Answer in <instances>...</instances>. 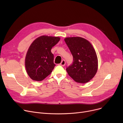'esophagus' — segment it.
Segmentation results:
<instances>
[{
    "label": "esophagus",
    "instance_id": "34e87169",
    "mask_svg": "<svg viewBox=\"0 0 123 123\" xmlns=\"http://www.w3.org/2000/svg\"><path fill=\"white\" fill-rule=\"evenodd\" d=\"M65 64H66V62H65V61L64 60H63L61 61V62L60 63V65H61V66H64L65 65Z\"/></svg>",
    "mask_w": 123,
    "mask_h": 123
}]
</instances>
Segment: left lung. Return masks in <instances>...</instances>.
<instances>
[{
    "label": "left lung",
    "mask_w": 123,
    "mask_h": 123,
    "mask_svg": "<svg viewBox=\"0 0 123 123\" xmlns=\"http://www.w3.org/2000/svg\"><path fill=\"white\" fill-rule=\"evenodd\" d=\"M73 62L67 67L68 75L76 82L85 83L91 80L98 69V58L92 44L80 37L66 38Z\"/></svg>",
    "instance_id": "obj_1"
}]
</instances>
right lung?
<instances>
[{
    "mask_svg": "<svg viewBox=\"0 0 123 123\" xmlns=\"http://www.w3.org/2000/svg\"><path fill=\"white\" fill-rule=\"evenodd\" d=\"M60 38L42 36L32 42L25 58V67L30 78L40 81L51 74L55 66L51 50Z\"/></svg>",
    "mask_w": 123,
    "mask_h": 123,
    "instance_id": "right-lung-1",
    "label": "right lung"
}]
</instances>
